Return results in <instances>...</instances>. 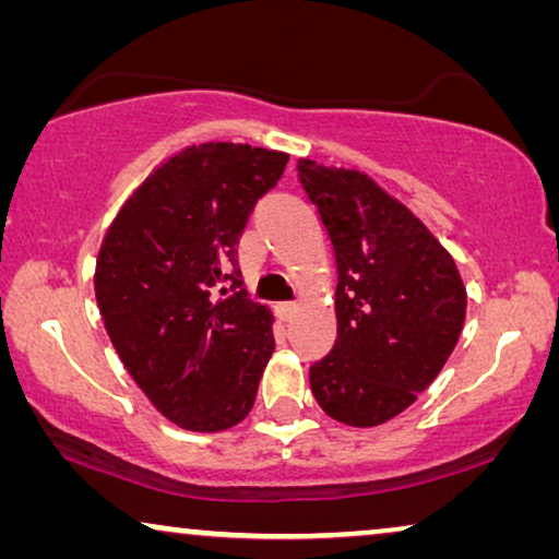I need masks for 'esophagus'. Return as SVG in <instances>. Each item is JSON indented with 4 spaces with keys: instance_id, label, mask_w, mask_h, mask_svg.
Instances as JSON below:
<instances>
[{
    "instance_id": "esophagus-1",
    "label": "esophagus",
    "mask_w": 559,
    "mask_h": 559,
    "mask_svg": "<svg viewBox=\"0 0 559 559\" xmlns=\"http://www.w3.org/2000/svg\"><path fill=\"white\" fill-rule=\"evenodd\" d=\"M274 316H277L280 320H293V316H295V302H277L274 305Z\"/></svg>"
}]
</instances>
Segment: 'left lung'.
Wrapping results in <instances>:
<instances>
[{
    "label": "left lung",
    "instance_id": "left-lung-1",
    "mask_svg": "<svg viewBox=\"0 0 559 559\" xmlns=\"http://www.w3.org/2000/svg\"><path fill=\"white\" fill-rule=\"evenodd\" d=\"M297 180L338 270V338L310 366V389L338 423L381 425L407 409L453 354L465 318L461 274L423 221L366 175L300 159Z\"/></svg>",
    "mask_w": 559,
    "mask_h": 559
}]
</instances>
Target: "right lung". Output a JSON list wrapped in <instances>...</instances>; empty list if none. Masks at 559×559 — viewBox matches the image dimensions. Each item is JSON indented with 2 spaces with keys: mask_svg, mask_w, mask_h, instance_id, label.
I'll list each match as a JSON object with an SVG mask.
<instances>
[{
  "mask_svg": "<svg viewBox=\"0 0 559 559\" xmlns=\"http://www.w3.org/2000/svg\"><path fill=\"white\" fill-rule=\"evenodd\" d=\"M287 159L231 142L182 150L129 198L98 251L106 333L150 402L186 430H226L254 407L272 312L241 287L236 241Z\"/></svg>",
  "mask_w": 559,
  "mask_h": 559,
  "instance_id": "1",
  "label": "right lung"
}]
</instances>
